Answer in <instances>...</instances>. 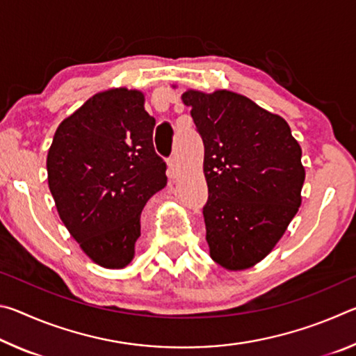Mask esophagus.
I'll list each match as a JSON object with an SVG mask.
<instances>
[{
  "label": "esophagus",
  "instance_id": "obj_1",
  "mask_svg": "<svg viewBox=\"0 0 356 356\" xmlns=\"http://www.w3.org/2000/svg\"><path fill=\"white\" fill-rule=\"evenodd\" d=\"M168 176H170L171 179L177 176V160H176V156H171V159L168 160Z\"/></svg>",
  "mask_w": 356,
  "mask_h": 356
}]
</instances>
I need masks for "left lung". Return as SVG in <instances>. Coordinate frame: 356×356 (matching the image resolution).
Listing matches in <instances>:
<instances>
[{"instance_id": "left-lung-1", "label": "left lung", "mask_w": 356, "mask_h": 356, "mask_svg": "<svg viewBox=\"0 0 356 356\" xmlns=\"http://www.w3.org/2000/svg\"><path fill=\"white\" fill-rule=\"evenodd\" d=\"M182 100L204 143L210 257L227 270L250 268L275 248L298 212L300 144L284 119L245 95L188 89Z\"/></svg>"}]
</instances>
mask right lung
<instances>
[{
	"mask_svg": "<svg viewBox=\"0 0 356 356\" xmlns=\"http://www.w3.org/2000/svg\"><path fill=\"white\" fill-rule=\"evenodd\" d=\"M154 127L144 94L114 88L65 118L48 149V186L59 218L100 267L131 262L143 209L166 185Z\"/></svg>",
	"mask_w": 356,
	"mask_h": 356,
	"instance_id": "right-lung-1",
	"label": "right lung"
}]
</instances>
